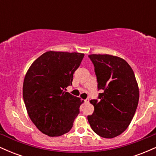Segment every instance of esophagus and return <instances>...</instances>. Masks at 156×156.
<instances>
[{
  "instance_id": "esophagus-1",
  "label": "esophagus",
  "mask_w": 156,
  "mask_h": 156,
  "mask_svg": "<svg viewBox=\"0 0 156 156\" xmlns=\"http://www.w3.org/2000/svg\"><path fill=\"white\" fill-rule=\"evenodd\" d=\"M84 101H85L86 103H89V98H87V99H86Z\"/></svg>"
}]
</instances>
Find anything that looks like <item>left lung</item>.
<instances>
[{
    "mask_svg": "<svg viewBox=\"0 0 156 156\" xmlns=\"http://www.w3.org/2000/svg\"><path fill=\"white\" fill-rule=\"evenodd\" d=\"M99 93L91 100L94 110L87 117L94 133L112 139L125 131L133 119L139 99L135 75L126 61L112 55L92 54Z\"/></svg>",
    "mask_w": 156,
    "mask_h": 156,
    "instance_id": "left-lung-1",
    "label": "left lung"
}]
</instances>
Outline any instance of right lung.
<instances>
[{
  "label": "right lung",
  "instance_id": "1",
  "mask_svg": "<svg viewBox=\"0 0 156 156\" xmlns=\"http://www.w3.org/2000/svg\"><path fill=\"white\" fill-rule=\"evenodd\" d=\"M83 53L48 51L28 69L23 96L30 119L42 133L59 136L72 128L83 101L64 89L72 85L73 74Z\"/></svg>",
  "mask_w": 156,
  "mask_h": 156
}]
</instances>
